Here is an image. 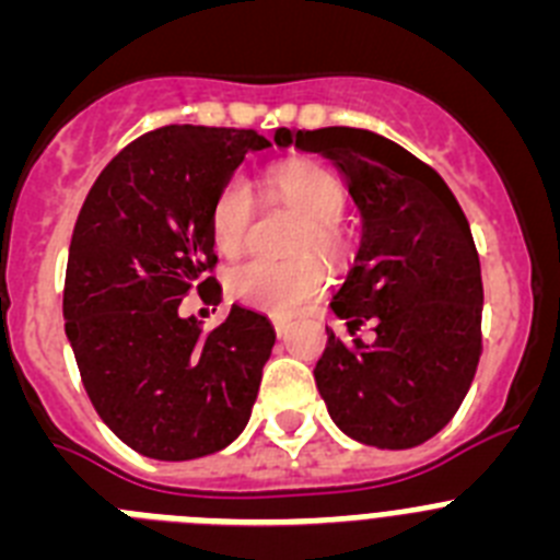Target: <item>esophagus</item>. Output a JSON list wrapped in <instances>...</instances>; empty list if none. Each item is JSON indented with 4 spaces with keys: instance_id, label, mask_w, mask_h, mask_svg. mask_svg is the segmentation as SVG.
Segmentation results:
<instances>
[{
    "instance_id": "obj_1",
    "label": "esophagus",
    "mask_w": 560,
    "mask_h": 560,
    "mask_svg": "<svg viewBox=\"0 0 560 560\" xmlns=\"http://www.w3.org/2000/svg\"><path fill=\"white\" fill-rule=\"evenodd\" d=\"M289 330H291L289 319H275V334L280 336V339H285V336H289Z\"/></svg>"
}]
</instances>
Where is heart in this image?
Here are the masks:
<instances>
[{
  "mask_svg": "<svg viewBox=\"0 0 560 560\" xmlns=\"http://www.w3.org/2000/svg\"><path fill=\"white\" fill-rule=\"evenodd\" d=\"M266 187L275 199L285 201L305 215L294 235L291 260L252 257L226 275V289L237 303L275 316H291L311 305L328 289V269L316 255L336 257L345 249L339 219L348 205L345 185L334 173L314 162H277L266 171ZM255 199L244 176H230L221 185L210 210V235L221 255L244 252L252 235ZM310 255L305 256L304 252Z\"/></svg>",
  "mask_w": 560,
  "mask_h": 560,
  "instance_id": "heart-1",
  "label": "heart"
}]
</instances>
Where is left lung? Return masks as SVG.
<instances>
[{
  "instance_id": "obj_1",
  "label": "left lung",
  "mask_w": 560,
  "mask_h": 560,
  "mask_svg": "<svg viewBox=\"0 0 560 560\" xmlns=\"http://www.w3.org/2000/svg\"><path fill=\"white\" fill-rule=\"evenodd\" d=\"M285 145L323 153L361 212V244L330 300L350 336L328 330L316 389L336 427L378 448H412L446 427L482 353V271L471 226L427 162L364 128H316Z\"/></svg>"
}]
</instances>
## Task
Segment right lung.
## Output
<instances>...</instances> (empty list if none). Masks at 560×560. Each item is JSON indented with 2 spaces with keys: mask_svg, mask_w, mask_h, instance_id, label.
<instances>
[{
  "mask_svg": "<svg viewBox=\"0 0 560 560\" xmlns=\"http://www.w3.org/2000/svg\"><path fill=\"white\" fill-rule=\"evenodd\" d=\"M285 128L275 142L283 145ZM252 128L165 126L122 148L75 221L63 323L92 407L151 459H196L249 423L275 328L232 305L219 328L182 316V296H219L210 210L246 153Z\"/></svg>",
  "mask_w": 560,
  "mask_h": 560,
  "instance_id": "add662e5",
  "label": "right lung"
}]
</instances>
